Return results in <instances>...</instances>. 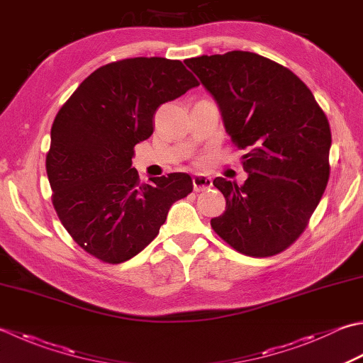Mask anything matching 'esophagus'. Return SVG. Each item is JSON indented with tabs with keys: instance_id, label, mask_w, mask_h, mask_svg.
<instances>
[{
	"instance_id": "esophagus-1",
	"label": "esophagus",
	"mask_w": 363,
	"mask_h": 363,
	"mask_svg": "<svg viewBox=\"0 0 363 363\" xmlns=\"http://www.w3.org/2000/svg\"><path fill=\"white\" fill-rule=\"evenodd\" d=\"M212 186V179L209 176H204V174H195L194 176V190L195 191H201L209 189Z\"/></svg>"
}]
</instances>
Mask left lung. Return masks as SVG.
I'll return each instance as SVG.
<instances>
[{
	"label": "left lung",
	"mask_w": 363,
	"mask_h": 363,
	"mask_svg": "<svg viewBox=\"0 0 363 363\" xmlns=\"http://www.w3.org/2000/svg\"><path fill=\"white\" fill-rule=\"evenodd\" d=\"M240 149L242 186L216 177L226 208L211 226L248 257H272L301 236L329 181V121L299 77L264 56L234 50L186 61Z\"/></svg>",
	"instance_id": "left-lung-1"
}]
</instances>
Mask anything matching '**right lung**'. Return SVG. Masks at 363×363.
I'll use <instances>...</instances> for the list:
<instances>
[{"mask_svg": "<svg viewBox=\"0 0 363 363\" xmlns=\"http://www.w3.org/2000/svg\"><path fill=\"white\" fill-rule=\"evenodd\" d=\"M198 84L177 60L130 58L94 70L61 106L47 176L56 214L84 252L110 264L133 258L194 190L187 173L141 184L132 157L152 135L159 106Z\"/></svg>", "mask_w": 363, "mask_h": 363, "instance_id": "1", "label": "right lung"}]
</instances>
